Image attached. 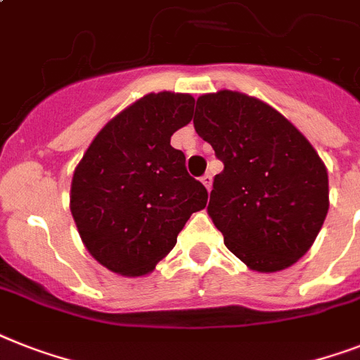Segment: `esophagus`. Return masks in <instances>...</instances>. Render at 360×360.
Returning a JSON list of instances; mask_svg holds the SVG:
<instances>
[{
	"label": "esophagus",
	"instance_id": "34e87169",
	"mask_svg": "<svg viewBox=\"0 0 360 360\" xmlns=\"http://www.w3.org/2000/svg\"><path fill=\"white\" fill-rule=\"evenodd\" d=\"M201 183L207 186V190H210V186H212V175L210 174L203 175V177H201Z\"/></svg>",
	"mask_w": 360,
	"mask_h": 360
}]
</instances>
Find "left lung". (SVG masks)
Masks as SVG:
<instances>
[{
    "label": "left lung",
    "mask_w": 360,
    "mask_h": 360,
    "mask_svg": "<svg viewBox=\"0 0 360 360\" xmlns=\"http://www.w3.org/2000/svg\"><path fill=\"white\" fill-rule=\"evenodd\" d=\"M194 127L224 162L207 210L227 250L257 271L302 259L329 209L327 170L309 140L270 105L231 90L198 98Z\"/></svg>",
    "instance_id": "1"
}]
</instances>
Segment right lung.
I'll return each mask as SVG.
<instances>
[{
    "label": "right lung",
    "instance_id": "1",
    "mask_svg": "<svg viewBox=\"0 0 360 360\" xmlns=\"http://www.w3.org/2000/svg\"><path fill=\"white\" fill-rule=\"evenodd\" d=\"M192 112L188 94L144 96L99 131L75 168L72 216L90 255L110 271L153 270L190 214L207 205V188L170 146Z\"/></svg>",
    "mask_w": 360,
    "mask_h": 360
}]
</instances>
